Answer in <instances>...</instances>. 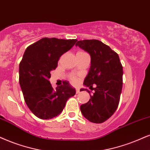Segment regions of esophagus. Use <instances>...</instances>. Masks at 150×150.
<instances>
[{"instance_id": "esophagus-1", "label": "esophagus", "mask_w": 150, "mask_h": 150, "mask_svg": "<svg viewBox=\"0 0 150 150\" xmlns=\"http://www.w3.org/2000/svg\"><path fill=\"white\" fill-rule=\"evenodd\" d=\"M76 94H79V92H80V89H79V88H76Z\"/></svg>"}]
</instances>
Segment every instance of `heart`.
<instances>
[{
    "label": "heart",
    "instance_id": "b5f03b06",
    "mask_svg": "<svg viewBox=\"0 0 150 150\" xmlns=\"http://www.w3.org/2000/svg\"><path fill=\"white\" fill-rule=\"evenodd\" d=\"M71 80H72V81H73L74 83H76L77 81V79L75 78V77H72L71 78Z\"/></svg>",
    "mask_w": 150,
    "mask_h": 150
}]
</instances>
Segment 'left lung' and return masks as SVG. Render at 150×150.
<instances>
[{"instance_id":"obj_1","label":"left lung","mask_w":150,"mask_h":150,"mask_svg":"<svg viewBox=\"0 0 150 150\" xmlns=\"http://www.w3.org/2000/svg\"><path fill=\"white\" fill-rule=\"evenodd\" d=\"M90 55L91 65L83 85L95 90L88 102L80 107L83 115L94 123H102L117 110L122 88V65L119 55L97 40H84L76 44ZM95 86V88L93 86ZM87 90L81 89V91Z\"/></svg>"}]
</instances>
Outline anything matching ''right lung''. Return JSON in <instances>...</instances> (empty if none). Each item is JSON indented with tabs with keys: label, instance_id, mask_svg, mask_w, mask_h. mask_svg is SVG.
<instances>
[{
	"label": "right lung",
	"instance_id": "right-lung-1",
	"mask_svg": "<svg viewBox=\"0 0 150 150\" xmlns=\"http://www.w3.org/2000/svg\"><path fill=\"white\" fill-rule=\"evenodd\" d=\"M76 40L44 38L25 49L19 64V83L24 100L36 117L49 120L61 113L76 90L69 83L53 89L49 79L59 58L74 47Z\"/></svg>",
	"mask_w": 150,
	"mask_h": 150
}]
</instances>
